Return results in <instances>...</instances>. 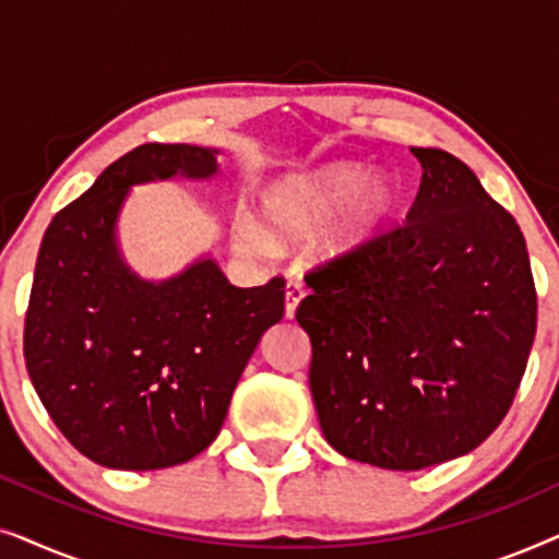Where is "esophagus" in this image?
<instances>
[{"mask_svg":"<svg viewBox=\"0 0 559 559\" xmlns=\"http://www.w3.org/2000/svg\"><path fill=\"white\" fill-rule=\"evenodd\" d=\"M305 295H308V293H305V287L300 285V282H289L287 293H285V318H287V320L295 318L297 305L302 302Z\"/></svg>","mask_w":559,"mask_h":559,"instance_id":"34e87169","label":"esophagus"}]
</instances>
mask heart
<instances>
[{
	"label": "heart",
	"instance_id": "obj_1",
	"mask_svg": "<svg viewBox=\"0 0 559 559\" xmlns=\"http://www.w3.org/2000/svg\"><path fill=\"white\" fill-rule=\"evenodd\" d=\"M400 209V188L389 175H371L358 163H331L310 173L285 175L262 193V221H234V243L262 257L274 241H302L316 236L335 216L325 239L331 257L361 251L384 231Z\"/></svg>",
	"mask_w": 559,
	"mask_h": 559
}]
</instances>
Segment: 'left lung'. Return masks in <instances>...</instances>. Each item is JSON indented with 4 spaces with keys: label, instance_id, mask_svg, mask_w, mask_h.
Wrapping results in <instances>:
<instances>
[{
    "label": "left lung",
    "instance_id": "8db88e82",
    "mask_svg": "<svg viewBox=\"0 0 559 559\" xmlns=\"http://www.w3.org/2000/svg\"><path fill=\"white\" fill-rule=\"evenodd\" d=\"M407 224L310 272L297 308L325 440L350 461L419 471L478 448L514 402L537 333L522 228L445 150Z\"/></svg>",
    "mask_w": 559,
    "mask_h": 559
}]
</instances>
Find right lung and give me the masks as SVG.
<instances>
[{
	"label": "right lung",
	"mask_w": 559,
	"mask_h": 559,
	"mask_svg": "<svg viewBox=\"0 0 559 559\" xmlns=\"http://www.w3.org/2000/svg\"><path fill=\"white\" fill-rule=\"evenodd\" d=\"M218 150L142 144L50 221L25 318V364L66 440L117 471L180 465L216 440L285 282L234 287L211 254L144 280L119 247L132 186L211 180Z\"/></svg>",
	"instance_id": "1"
}]
</instances>
